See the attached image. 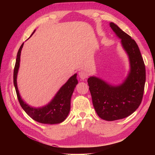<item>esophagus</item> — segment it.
Instances as JSON below:
<instances>
[{
    "label": "esophagus",
    "mask_w": 155,
    "mask_h": 155,
    "mask_svg": "<svg viewBox=\"0 0 155 155\" xmlns=\"http://www.w3.org/2000/svg\"><path fill=\"white\" fill-rule=\"evenodd\" d=\"M78 75H79V77L81 79H85V78L88 77L87 72L84 71V70H81V71L78 72Z\"/></svg>",
    "instance_id": "1"
}]
</instances>
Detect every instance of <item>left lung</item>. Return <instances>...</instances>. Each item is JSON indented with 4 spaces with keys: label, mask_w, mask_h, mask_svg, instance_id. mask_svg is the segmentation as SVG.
<instances>
[{
    "label": "left lung",
    "mask_w": 155,
    "mask_h": 155,
    "mask_svg": "<svg viewBox=\"0 0 155 155\" xmlns=\"http://www.w3.org/2000/svg\"><path fill=\"white\" fill-rule=\"evenodd\" d=\"M110 27L119 38L129 57L130 71L124 82L111 86L95 77L87 79L94 109L107 121L123 119L135 111L143 98L146 68L140 48L134 40L114 23Z\"/></svg>",
    "instance_id": "obj_1"
}]
</instances>
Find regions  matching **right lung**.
<instances>
[{"mask_svg": "<svg viewBox=\"0 0 155 155\" xmlns=\"http://www.w3.org/2000/svg\"><path fill=\"white\" fill-rule=\"evenodd\" d=\"M35 31H34L35 32ZM32 33V35L34 33ZM23 43L18 50L16 61L14 70V84L16 91L18 101L24 111L31 118L42 124H59L64 121L70 110V100L76 85H77V74L70 77L68 81L60 88L58 92L46 106L41 108H33L26 104L20 96L17 86V74L20 66V53L23 47Z\"/></svg>", "mask_w": 155, "mask_h": 155, "instance_id": "1", "label": "right lung"}]
</instances>
